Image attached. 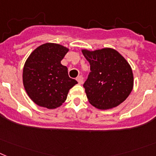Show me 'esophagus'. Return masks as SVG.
Listing matches in <instances>:
<instances>
[{"label":"esophagus","mask_w":156,"mask_h":156,"mask_svg":"<svg viewBox=\"0 0 156 156\" xmlns=\"http://www.w3.org/2000/svg\"><path fill=\"white\" fill-rule=\"evenodd\" d=\"M77 81H78V84H82L83 83V77L82 76H78L77 78Z\"/></svg>","instance_id":"34e87169"}]
</instances>
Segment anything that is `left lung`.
<instances>
[{"mask_svg": "<svg viewBox=\"0 0 156 156\" xmlns=\"http://www.w3.org/2000/svg\"><path fill=\"white\" fill-rule=\"evenodd\" d=\"M82 51L90 65L83 85L89 102L99 109H108L126 100L133 88V70L126 59L112 48Z\"/></svg>", "mask_w": 156, "mask_h": 156, "instance_id": "8db88e82", "label": "left lung"}]
</instances>
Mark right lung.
I'll return each instance as SVG.
<instances>
[{
  "instance_id": "right-lung-1",
  "label": "right lung",
  "mask_w": 156,
  "mask_h": 156,
  "mask_svg": "<svg viewBox=\"0 0 156 156\" xmlns=\"http://www.w3.org/2000/svg\"><path fill=\"white\" fill-rule=\"evenodd\" d=\"M68 51L60 44L47 43L34 50L26 60L23 84L28 97L39 106L58 108L66 100L70 89L78 83L61 64Z\"/></svg>"
}]
</instances>
